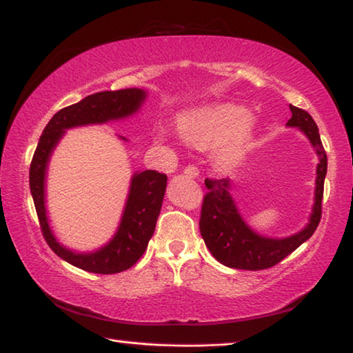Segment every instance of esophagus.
Listing matches in <instances>:
<instances>
[{
  "label": "esophagus",
  "instance_id": "obj_1",
  "mask_svg": "<svg viewBox=\"0 0 353 353\" xmlns=\"http://www.w3.org/2000/svg\"><path fill=\"white\" fill-rule=\"evenodd\" d=\"M183 174L187 176V177H190V179H196L199 176V168H197V166H194V165L185 166Z\"/></svg>",
  "mask_w": 353,
  "mask_h": 353
}]
</instances>
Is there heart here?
Returning <instances> with one entry per match:
<instances>
[{
  "mask_svg": "<svg viewBox=\"0 0 353 353\" xmlns=\"http://www.w3.org/2000/svg\"><path fill=\"white\" fill-rule=\"evenodd\" d=\"M250 112L241 106L221 105L197 108L177 115V132L185 142L208 148L216 146L214 160L223 170L233 168L247 156L254 140ZM159 143H168V132H156Z\"/></svg>",
  "mask_w": 353,
  "mask_h": 353,
  "instance_id": "obj_1",
  "label": "heart"
}]
</instances>
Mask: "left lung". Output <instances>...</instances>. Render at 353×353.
<instances>
[{
	"label": "left lung",
	"instance_id": "8db88e82",
	"mask_svg": "<svg viewBox=\"0 0 353 353\" xmlns=\"http://www.w3.org/2000/svg\"><path fill=\"white\" fill-rule=\"evenodd\" d=\"M292 119L287 126L298 128L305 134L316 151V182L315 202L307 225L301 232L287 238H268L256 233L236 207L232 197L233 183L230 179H205L207 194L203 197L201 211V234L211 254L221 264L239 270H264L276 265L285 256L294 252L315 233L321 221V202L324 193V179L327 174V156L323 148L318 126L312 115L290 105Z\"/></svg>",
	"mask_w": 353,
	"mask_h": 353
}]
</instances>
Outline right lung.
<instances>
[{"label":"right lung","instance_id":"right-lung-1","mask_svg":"<svg viewBox=\"0 0 353 353\" xmlns=\"http://www.w3.org/2000/svg\"><path fill=\"white\" fill-rule=\"evenodd\" d=\"M146 95H148L146 91L137 88L105 91L88 95L79 103L63 108L44 128L32 157L29 171L30 194L34 197L44 239L57 256L81 270L112 274L125 272L136 264L140 256L145 253L156 230L168 177L152 170L134 172L119 228L112 239L95 252L77 253L61 245L49 227L46 176L50 156L61 137L65 136L66 130L86 125H103L108 121L130 117L142 108ZM120 139L126 140L125 137Z\"/></svg>","mask_w":353,"mask_h":353}]
</instances>
